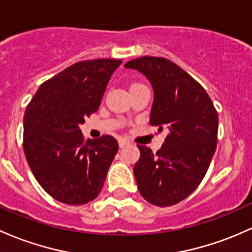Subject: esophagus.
<instances>
[{
	"label": "esophagus",
	"mask_w": 252,
	"mask_h": 252,
	"mask_svg": "<svg viewBox=\"0 0 252 252\" xmlns=\"http://www.w3.org/2000/svg\"><path fill=\"white\" fill-rule=\"evenodd\" d=\"M118 143H120V147L123 148V147H126V146H128L130 142H129V141L126 140V139H120Z\"/></svg>",
	"instance_id": "esophagus-1"
}]
</instances>
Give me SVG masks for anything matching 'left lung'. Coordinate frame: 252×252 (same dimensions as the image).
<instances>
[{
    "mask_svg": "<svg viewBox=\"0 0 252 252\" xmlns=\"http://www.w3.org/2000/svg\"><path fill=\"white\" fill-rule=\"evenodd\" d=\"M126 68L137 69L151 81L154 101L149 123L167 130L157 153L137 145V188L149 203L173 206L195 191L206 176L217 149L218 112L202 86L172 61L143 56L126 62Z\"/></svg>",
    "mask_w": 252,
    "mask_h": 252,
    "instance_id": "obj_1",
    "label": "left lung"
}]
</instances>
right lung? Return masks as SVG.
<instances>
[{
	"mask_svg": "<svg viewBox=\"0 0 252 252\" xmlns=\"http://www.w3.org/2000/svg\"><path fill=\"white\" fill-rule=\"evenodd\" d=\"M121 60L74 63L43 82L26 106L24 152L33 176L55 200L85 204L103 189L118 151L110 135L85 140V118L100 106L107 82Z\"/></svg>",
	"mask_w": 252,
	"mask_h": 252,
	"instance_id": "obj_1",
	"label": "right lung"
}]
</instances>
